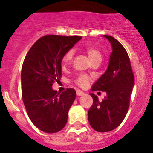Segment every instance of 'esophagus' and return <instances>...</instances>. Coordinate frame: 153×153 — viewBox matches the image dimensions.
Segmentation results:
<instances>
[{
    "instance_id": "esophagus-1",
    "label": "esophagus",
    "mask_w": 153,
    "mask_h": 153,
    "mask_svg": "<svg viewBox=\"0 0 153 153\" xmlns=\"http://www.w3.org/2000/svg\"><path fill=\"white\" fill-rule=\"evenodd\" d=\"M76 93H77V95H78V96L84 95V92H82V91H80V90H77Z\"/></svg>"
}]
</instances>
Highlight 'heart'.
Wrapping results in <instances>:
<instances>
[{"label":"heart","mask_w":153,"mask_h":153,"mask_svg":"<svg viewBox=\"0 0 153 153\" xmlns=\"http://www.w3.org/2000/svg\"><path fill=\"white\" fill-rule=\"evenodd\" d=\"M86 52L88 55L90 59L92 62H95V61H102V53L98 50V48H96L94 47H87L86 48ZM74 55V51L73 50H69L67 51L62 57V65L66 66V65L69 64L70 62H71L72 58ZM89 78L88 75L86 74H80L75 80L74 82L79 86H85L86 84L88 83L89 82Z\"/></svg>","instance_id":"heart-1"}]
</instances>
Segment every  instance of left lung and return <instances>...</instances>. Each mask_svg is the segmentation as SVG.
I'll return each mask as SVG.
<instances>
[{"label":"left lung","instance_id":"left-lung-1","mask_svg":"<svg viewBox=\"0 0 153 153\" xmlns=\"http://www.w3.org/2000/svg\"><path fill=\"white\" fill-rule=\"evenodd\" d=\"M112 45L109 66L106 71L92 86V91H105L102 102L94 94L93 105L88 111V121L97 132H109L121 125L128 110L134 84V75L126 50L118 40L104 36Z\"/></svg>","mask_w":153,"mask_h":153}]
</instances>
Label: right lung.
Listing matches in <instances>:
<instances>
[{
	"label": "right lung",
	"mask_w": 153,
	"mask_h": 153,
	"mask_svg": "<svg viewBox=\"0 0 153 153\" xmlns=\"http://www.w3.org/2000/svg\"><path fill=\"white\" fill-rule=\"evenodd\" d=\"M81 36L47 35L39 38L25 56L21 71V91L25 109L34 126L43 132L57 133L64 128L76 91L61 94L52 85L62 76L63 55Z\"/></svg>",
	"instance_id": "1"
}]
</instances>
